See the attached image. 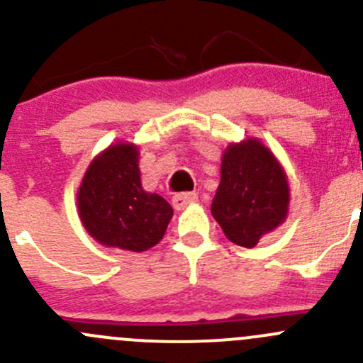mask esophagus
Masks as SVG:
<instances>
[{"mask_svg":"<svg viewBox=\"0 0 363 363\" xmlns=\"http://www.w3.org/2000/svg\"><path fill=\"white\" fill-rule=\"evenodd\" d=\"M199 200L196 193H179V195L172 196V205H174L175 211H182L188 205L195 203Z\"/></svg>","mask_w":363,"mask_h":363,"instance_id":"34e87169","label":"esophagus"}]
</instances>
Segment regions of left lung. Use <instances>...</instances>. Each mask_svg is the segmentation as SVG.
Listing matches in <instances>:
<instances>
[{"label": "left lung", "instance_id": "1", "mask_svg": "<svg viewBox=\"0 0 363 363\" xmlns=\"http://www.w3.org/2000/svg\"><path fill=\"white\" fill-rule=\"evenodd\" d=\"M290 186L276 156L256 138L230 144L223 152L221 182L211 212L226 239L255 247L288 216Z\"/></svg>", "mask_w": 363, "mask_h": 363}]
</instances>
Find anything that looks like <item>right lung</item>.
Listing matches in <instances>:
<instances>
[{
	"mask_svg": "<svg viewBox=\"0 0 363 363\" xmlns=\"http://www.w3.org/2000/svg\"><path fill=\"white\" fill-rule=\"evenodd\" d=\"M86 232L107 247L142 252L163 239L174 208L142 188L138 147L117 142L96 156L77 195Z\"/></svg>",
	"mask_w": 363,
	"mask_h": 363,
	"instance_id": "add662e5",
	"label": "right lung"
}]
</instances>
